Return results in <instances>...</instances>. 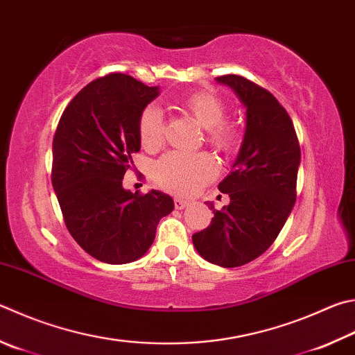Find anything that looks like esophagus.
I'll list each match as a JSON object with an SVG mask.
<instances>
[{"mask_svg":"<svg viewBox=\"0 0 355 355\" xmlns=\"http://www.w3.org/2000/svg\"><path fill=\"white\" fill-rule=\"evenodd\" d=\"M173 205H175V209H183L189 205V202H188V200H183V198H175V200H173Z\"/></svg>","mask_w":355,"mask_h":355,"instance_id":"34e87169","label":"esophagus"}]
</instances>
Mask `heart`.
<instances>
[{
	"label": "heart",
	"instance_id": "b5f03b06",
	"mask_svg": "<svg viewBox=\"0 0 355 355\" xmlns=\"http://www.w3.org/2000/svg\"><path fill=\"white\" fill-rule=\"evenodd\" d=\"M178 107L191 114L205 128V141L223 155L239 149V125L225 119L227 105L211 92H192L180 98ZM139 141L147 150H155L164 141V122L155 105H147L138 118ZM155 182L175 196H192L216 177V163L208 153L171 152L155 164Z\"/></svg>",
	"mask_w": 355,
	"mask_h": 355
}]
</instances>
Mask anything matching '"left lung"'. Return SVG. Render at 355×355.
<instances>
[{
    "instance_id": "obj_1",
    "label": "left lung",
    "mask_w": 355,
    "mask_h": 355,
    "mask_svg": "<svg viewBox=\"0 0 355 355\" xmlns=\"http://www.w3.org/2000/svg\"><path fill=\"white\" fill-rule=\"evenodd\" d=\"M216 80L233 88L247 108V128L233 171L218 184L230 205L218 211L209 203L214 217L192 242L203 259L233 268L259 257L284 227L301 150L292 119L268 89L236 74Z\"/></svg>"
}]
</instances>
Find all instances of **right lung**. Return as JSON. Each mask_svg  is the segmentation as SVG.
I'll return each mask as SVG.
<instances>
[{"mask_svg": "<svg viewBox=\"0 0 355 355\" xmlns=\"http://www.w3.org/2000/svg\"><path fill=\"white\" fill-rule=\"evenodd\" d=\"M158 96L132 76L110 73L89 82L63 112L53 141L51 180L69 234L96 259H139L155 239L173 200L122 188L139 152L138 118Z\"/></svg>", "mask_w": 355, "mask_h": 355, "instance_id": "add662e5", "label": "right lung"}]
</instances>
